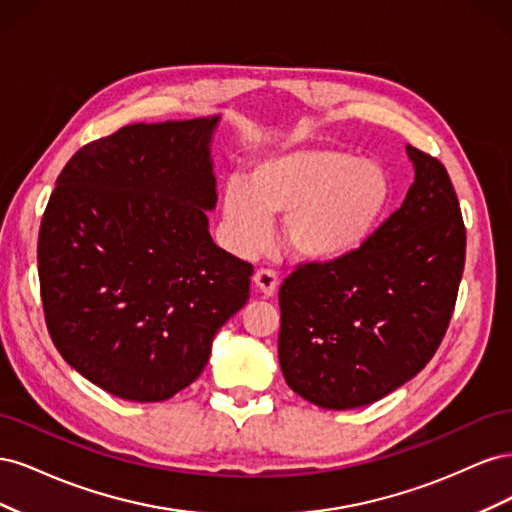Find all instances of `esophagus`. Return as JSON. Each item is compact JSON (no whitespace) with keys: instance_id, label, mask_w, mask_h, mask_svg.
Segmentation results:
<instances>
[{"instance_id":"esophagus-1","label":"esophagus","mask_w":512,"mask_h":512,"mask_svg":"<svg viewBox=\"0 0 512 512\" xmlns=\"http://www.w3.org/2000/svg\"><path fill=\"white\" fill-rule=\"evenodd\" d=\"M252 282H254L256 290L262 294V297H267V299L275 297L277 288H280V280H277V275L273 271H269V269L256 271L254 277H252Z\"/></svg>"}]
</instances>
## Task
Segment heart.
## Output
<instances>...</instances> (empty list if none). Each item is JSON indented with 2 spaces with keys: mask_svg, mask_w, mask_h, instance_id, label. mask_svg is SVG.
Here are the masks:
<instances>
[{
  "mask_svg": "<svg viewBox=\"0 0 512 512\" xmlns=\"http://www.w3.org/2000/svg\"><path fill=\"white\" fill-rule=\"evenodd\" d=\"M395 196L382 164L322 147H290L252 162L247 181L230 179L222 222L230 245L250 254L271 235V218L286 215V250L309 262L356 254L376 235Z\"/></svg>",
  "mask_w": 512,
  "mask_h": 512,
  "instance_id": "heart-1",
  "label": "heart"
}]
</instances>
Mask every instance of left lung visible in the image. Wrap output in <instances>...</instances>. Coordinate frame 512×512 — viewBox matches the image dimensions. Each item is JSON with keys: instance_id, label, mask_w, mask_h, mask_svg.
Returning <instances> with one entry per match:
<instances>
[{"instance_id": "1", "label": "left lung", "mask_w": 512, "mask_h": 512, "mask_svg": "<svg viewBox=\"0 0 512 512\" xmlns=\"http://www.w3.org/2000/svg\"><path fill=\"white\" fill-rule=\"evenodd\" d=\"M414 183L356 254L309 262L280 288V367L327 410L369 406L412 380L453 316L466 228L446 168L406 145Z\"/></svg>"}]
</instances>
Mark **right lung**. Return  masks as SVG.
Returning <instances> with one entry per match:
<instances>
[{
    "label": "right lung",
    "instance_id": "1",
    "mask_svg": "<svg viewBox=\"0 0 512 512\" xmlns=\"http://www.w3.org/2000/svg\"><path fill=\"white\" fill-rule=\"evenodd\" d=\"M222 115L132 123L76 151L38 237L51 339L91 384L128 401L190 386L250 297L252 265L211 239Z\"/></svg>",
    "mask_w": 512,
    "mask_h": 512
}]
</instances>
